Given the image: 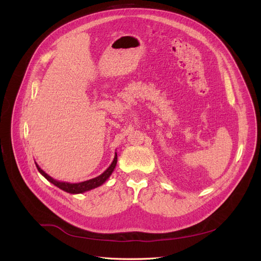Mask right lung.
<instances>
[{
    "label": "right lung",
    "instance_id": "add662e5",
    "mask_svg": "<svg viewBox=\"0 0 261 261\" xmlns=\"http://www.w3.org/2000/svg\"><path fill=\"white\" fill-rule=\"evenodd\" d=\"M116 162H117V154L115 153V156L113 159V162L111 163V165L102 173L101 175L94 177V178H91V179H88V180H85V181H81V183H75V184H70V183H66V181H59L57 179L52 178L51 176H49L46 173L40 169V167L36 163V167L38 169V171L41 173V174L48 179L49 181H51V183L53 185H55L57 187L61 188L62 191H64L66 193H69V194H82V193H85V192H88L90 191V189H93L96 187H99L101 186L102 184L105 183V181L110 177V175L112 174V172L114 171L115 169V165H116Z\"/></svg>",
    "mask_w": 261,
    "mask_h": 261
}]
</instances>
